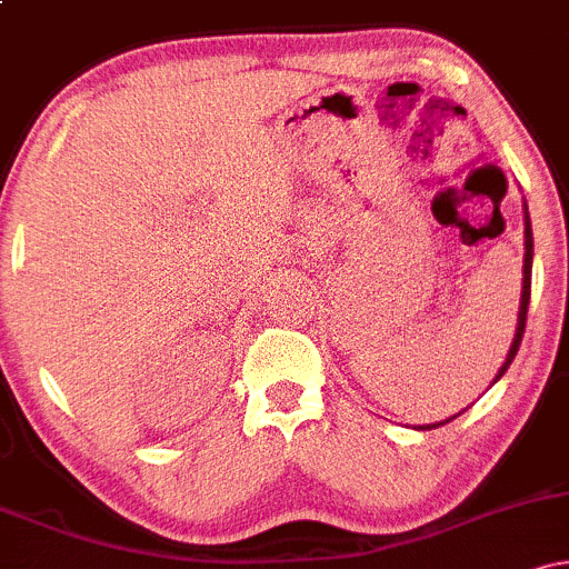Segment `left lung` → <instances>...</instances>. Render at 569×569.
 I'll use <instances>...</instances> for the list:
<instances>
[{
	"label": "left lung",
	"instance_id": "left-lung-1",
	"mask_svg": "<svg viewBox=\"0 0 569 569\" xmlns=\"http://www.w3.org/2000/svg\"><path fill=\"white\" fill-rule=\"evenodd\" d=\"M530 291H532V224H530V213H527V202H525V286H521V305H519V323H516V335H513V342H511V350H508L506 356V363H502L498 377H495V382L500 380L502 375H506L508 367H511L516 350H519L521 345V337H525V326H527V307H530ZM457 417V415H455ZM455 417H449V420H455ZM449 420L443 422H436V426H422V430H430V428H439V426H447Z\"/></svg>",
	"mask_w": 569,
	"mask_h": 569
}]
</instances>
